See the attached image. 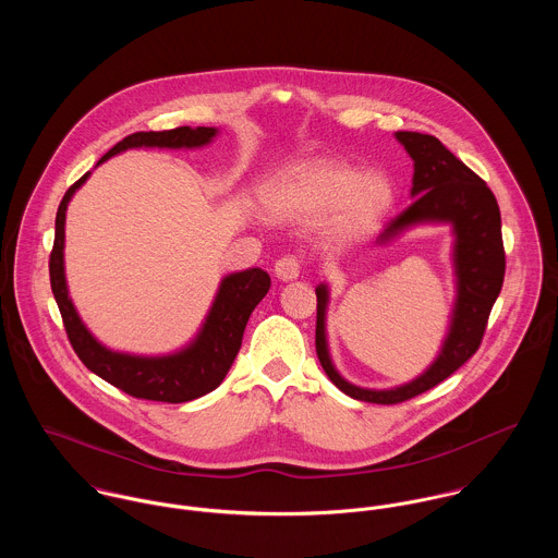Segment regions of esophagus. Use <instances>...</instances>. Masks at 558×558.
Instances as JSON below:
<instances>
[{"label":"esophagus","mask_w":558,"mask_h":558,"mask_svg":"<svg viewBox=\"0 0 558 558\" xmlns=\"http://www.w3.org/2000/svg\"><path fill=\"white\" fill-rule=\"evenodd\" d=\"M301 268H303V259L301 255H283L277 259L275 264V275L281 279V281H292L301 275Z\"/></svg>","instance_id":"1"}]
</instances>
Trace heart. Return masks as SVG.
<instances>
[{
	"instance_id": "b5f03b06",
	"label": "heart",
	"mask_w": 558,
	"mask_h": 558,
	"mask_svg": "<svg viewBox=\"0 0 558 558\" xmlns=\"http://www.w3.org/2000/svg\"><path fill=\"white\" fill-rule=\"evenodd\" d=\"M270 206L281 213L324 217L335 213L337 232L354 239L374 228L393 204V186L383 173L312 160L290 169L270 189Z\"/></svg>"
}]
</instances>
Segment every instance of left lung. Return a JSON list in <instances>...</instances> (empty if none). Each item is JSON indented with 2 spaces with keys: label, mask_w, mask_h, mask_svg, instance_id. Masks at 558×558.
<instances>
[{
  "label": "left lung",
  "mask_w": 558,
  "mask_h": 558,
  "mask_svg": "<svg viewBox=\"0 0 558 558\" xmlns=\"http://www.w3.org/2000/svg\"><path fill=\"white\" fill-rule=\"evenodd\" d=\"M399 144L414 160L412 191L414 202L391 219L385 232L378 236L387 244L403 230L416 223H451L456 234V277L458 301L449 335L442 343L438 359L416 380L389 391L361 389L345 383L330 363L324 316L328 303L326 286L316 288L318 319H316V352L330 383L350 398L369 403H401L416 398L453 372H458L481 345L489 312L500 294L505 279V246L500 234V210L489 186L469 169L453 153H449L434 135L398 131Z\"/></svg>",
  "instance_id": "8db88e82"
}]
</instances>
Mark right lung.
Here are the masks:
<instances>
[{"label":"right lung","mask_w":558,"mask_h":558,"mask_svg":"<svg viewBox=\"0 0 558 558\" xmlns=\"http://www.w3.org/2000/svg\"><path fill=\"white\" fill-rule=\"evenodd\" d=\"M215 135L217 129L208 126H178L159 133H133L118 142L102 159L98 160V165L129 148H199L206 146ZM87 175L89 173L81 175L60 202L56 217V240L49 257L51 290L60 307L69 341L77 352L81 363L89 372L100 376L105 383L137 399L182 403L215 391L228 376L239 354L242 332L251 312L257 307V303L266 296L270 288L268 272H264L262 268H248L242 272L228 275L221 281L217 299L199 335L191 345L175 354L133 356L107 350L83 326L80 314L69 296L64 277L66 206L73 193L87 180Z\"/></svg>","instance_id":"right-lung-1"}]
</instances>
